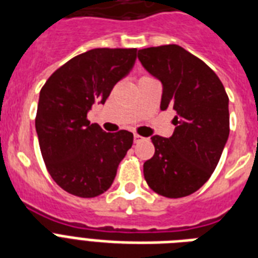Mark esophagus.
Here are the masks:
<instances>
[{"mask_svg": "<svg viewBox=\"0 0 258 258\" xmlns=\"http://www.w3.org/2000/svg\"><path fill=\"white\" fill-rule=\"evenodd\" d=\"M133 140H135V144H139L140 141H142V137L141 136H139V135H135V137H133Z\"/></svg>", "mask_w": 258, "mask_h": 258, "instance_id": "obj_1", "label": "esophagus"}]
</instances>
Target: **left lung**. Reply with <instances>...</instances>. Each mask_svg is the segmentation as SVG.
<instances>
[{
    "label": "left lung",
    "mask_w": 258,
    "mask_h": 258,
    "mask_svg": "<svg viewBox=\"0 0 258 258\" xmlns=\"http://www.w3.org/2000/svg\"><path fill=\"white\" fill-rule=\"evenodd\" d=\"M142 67L162 84L161 110L173 109L174 132L153 136V157L144 164L152 190L168 199L203 186L217 166L229 137V98L217 74L178 45L139 50Z\"/></svg>",
    "instance_id": "8db88e82"
}]
</instances>
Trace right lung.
<instances>
[{
    "mask_svg": "<svg viewBox=\"0 0 258 258\" xmlns=\"http://www.w3.org/2000/svg\"><path fill=\"white\" fill-rule=\"evenodd\" d=\"M136 58L137 49H92L63 63L41 89L36 117L41 154L55 184L71 195L92 199L108 190L133 145V133H106L86 116L94 104H105Z\"/></svg>",
    "mask_w": 258,
    "mask_h": 258,
    "instance_id": "1",
    "label": "right lung"
}]
</instances>
